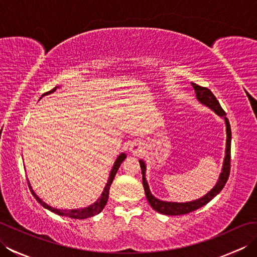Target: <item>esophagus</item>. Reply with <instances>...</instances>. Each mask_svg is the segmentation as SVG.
<instances>
[{
    "label": "esophagus",
    "mask_w": 257,
    "mask_h": 257,
    "mask_svg": "<svg viewBox=\"0 0 257 257\" xmlns=\"http://www.w3.org/2000/svg\"><path fill=\"white\" fill-rule=\"evenodd\" d=\"M144 149H145L144 143L140 140H136L132 145H130V152L135 156H140L144 152Z\"/></svg>",
    "instance_id": "obj_1"
}]
</instances>
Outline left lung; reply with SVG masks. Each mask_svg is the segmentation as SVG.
<instances>
[{
	"mask_svg": "<svg viewBox=\"0 0 257 257\" xmlns=\"http://www.w3.org/2000/svg\"><path fill=\"white\" fill-rule=\"evenodd\" d=\"M192 85L193 89L196 94V97L198 99L206 105L207 107H210L213 109L219 116L223 117L225 119V124H226V156L224 159V165H223L222 169V173L220 176L219 181H217L216 185L213 188L209 193L204 195L203 198H201L196 201L193 202H187V203H176V202H165V201H160L156 199L154 195L151 194L148 183L146 181L145 178V172H146V166L144 161H139L140 162V168H141V172H143V184L145 188V192L147 200H148L149 204L152 206V209L156 210L157 212L161 213V214H166V215H182V214H188L190 212H193L195 210L200 209L203 205L214 198L215 195L219 194L222 189L224 188L225 183L227 182V179L230 177V171H231V125L230 122H228V119L226 118V113L223 110V108L221 107L219 100L216 99L215 96L213 95V92L206 88V87H202L196 85L195 83H191Z\"/></svg>",
	"mask_w": 257,
	"mask_h": 257,
	"instance_id": "8db88e82",
	"label": "left lung"
}]
</instances>
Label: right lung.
Segmentation results:
<instances>
[{"instance_id":"add662e5","label":"right lung","mask_w":257,"mask_h":257,"mask_svg":"<svg viewBox=\"0 0 257 257\" xmlns=\"http://www.w3.org/2000/svg\"><path fill=\"white\" fill-rule=\"evenodd\" d=\"M55 89H56V87H55V88H53L52 90L45 92V94H43V96L51 94V92L55 91ZM125 157H127V156H125L124 154H121V155H120V156L117 158V160H116V162H114V165H113V167H112V170H111V172H110V176H109L108 182H107V184H106L105 190H103V192H102L101 196L95 202L94 204L89 205L88 207H85V209H81V210H57V209H55V207H52V206H50L48 204H46L45 202H43L40 198H38V196L34 193V191L32 190L30 183H29V188H30V190H31V192L33 193V195H34V198H35L38 202H40V203H41L43 206H44L45 209L50 210V211H52V212H54V213H56V214H58V215L68 216V217H72V219H78V220L87 219V217L94 216V215L98 214V213H100V212L102 211L103 207H105V205H106V203H107V201H108V196H109V189H110V185H111V183H112V181H113L114 176H116L118 169H119L120 165H121V162L125 159Z\"/></svg>"}]
</instances>
